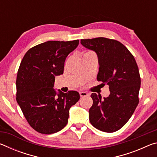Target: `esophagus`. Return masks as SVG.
Returning <instances> with one entry per match:
<instances>
[{
  "label": "esophagus",
  "mask_w": 157,
  "mask_h": 157,
  "mask_svg": "<svg viewBox=\"0 0 157 157\" xmlns=\"http://www.w3.org/2000/svg\"><path fill=\"white\" fill-rule=\"evenodd\" d=\"M79 95H80V97H86L89 95V94L86 92L82 91V92H79Z\"/></svg>",
  "instance_id": "1"
}]
</instances>
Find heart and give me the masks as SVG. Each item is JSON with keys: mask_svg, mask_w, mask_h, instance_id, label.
<instances>
[{"mask_svg": "<svg viewBox=\"0 0 157 157\" xmlns=\"http://www.w3.org/2000/svg\"><path fill=\"white\" fill-rule=\"evenodd\" d=\"M89 53H94L92 51H86L83 53V55L85 54H89Z\"/></svg>", "mask_w": 157, "mask_h": 157, "instance_id": "heart-1", "label": "heart"}]
</instances>
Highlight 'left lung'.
<instances>
[{
	"mask_svg": "<svg viewBox=\"0 0 157 157\" xmlns=\"http://www.w3.org/2000/svg\"><path fill=\"white\" fill-rule=\"evenodd\" d=\"M81 44L97 53L100 65L97 80L109 85L110 91L104 99L96 94L91 95L90 123L100 131H118L129 120L139 102L140 77L136 60L115 39L98 37L81 39Z\"/></svg>",
	"mask_w": 157,
	"mask_h": 157,
	"instance_id": "left-lung-1",
	"label": "left lung"
}]
</instances>
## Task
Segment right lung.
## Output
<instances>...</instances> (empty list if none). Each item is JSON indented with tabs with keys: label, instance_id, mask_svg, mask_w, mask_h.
<instances>
[{
	"label": "right lung",
	"instance_id": "obj_1",
	"mask_svg": "<svg viewBox=\"0 0 157 157\" xmlns=\"http://www.w3.org/2000/svg\"><path fill=\"white\" fill-rule=\"evenodd\" d=\"M79 40L48 41L31 48L18 70L17 101L29 124L41 134H51L68 123L69 109L78 102L79 94L53 89L55 77L63 73L68 54Z\"/></svg>",
	"mask_w": 157,
	"mask_h": 157
}]
</instances>
